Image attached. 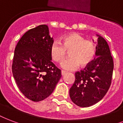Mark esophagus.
Returning <instances> with one entry per match:
<instances>
[{"instance_id":"1","label":"esophagus","mask_w":123,"mask_h":123,"mask_svg":"<svg viewBox=\"0 0 123 123\" xmlns=\"http://www.w3.org/2000/svg\"><path fill=\"white\" fill-rule=\"evenodd\" d=\"M66 73H67V72L64 71H62V76L65 75Z\"/></svg>"}]
</instances>
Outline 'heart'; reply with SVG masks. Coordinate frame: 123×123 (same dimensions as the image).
<instances>
[{"instance_id": "heart-1", "label": "heart", "mask_w": 123, "mask_h": 123, "mask_svg": "<svg viewBox=\"0 0 123 123\" xmlns=\"http://www.w3.org/2000/svg\"><path fill=\"white\" fill-rule=\"evenodd\" d=\"M69 58L61 63L65 70H72L80 65L86 67L91 64L96 53L95 45L93 41L85 39L77 33H71L62 37L60 41H54L50 47V54L52 60L60 63L65 58L67 52Z\"/></svg>"}]
</instances>
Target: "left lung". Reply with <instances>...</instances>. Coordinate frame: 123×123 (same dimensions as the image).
<instances>
[{"mask_svg": "<svg viewBox=\"0 0 123 123\" xmlns=\"http://www.w3.org/2000/svg\"><path fill=\"white\" fill-rule=\"evenodd\" d=\"M97 36L95 55L98 58L84 70L76 72L75 81L69 89L71 100L80 107L91 106L100 101L111 83L113 58L106 41Z\"/></svg>", "mask_w": 123, "mask_h": 123, "instance_id": "left-lung-1", "label": "left lung"}]
</instances>
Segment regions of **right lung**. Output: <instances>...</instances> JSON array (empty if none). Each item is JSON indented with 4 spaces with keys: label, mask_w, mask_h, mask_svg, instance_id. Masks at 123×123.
<instances>
[{
    "label": "right lung",
    "mask_w": 123,
    "mask_h": 123,
    "mask_svg": "<svg viewBox=\"0 0 123 123\" xmlns=\"http://www.w3.org/2000/svg\"><path fill=\"white\" fill-rule=\"evenodd\" d=\"M53 42L48 26L41 25L26 32L15 49L13 75L21 93L34 102L50 95L62 76L60 69L51 62Z\"/></svg>",
    "instance_id": "add662e5"
}]
</instances>
